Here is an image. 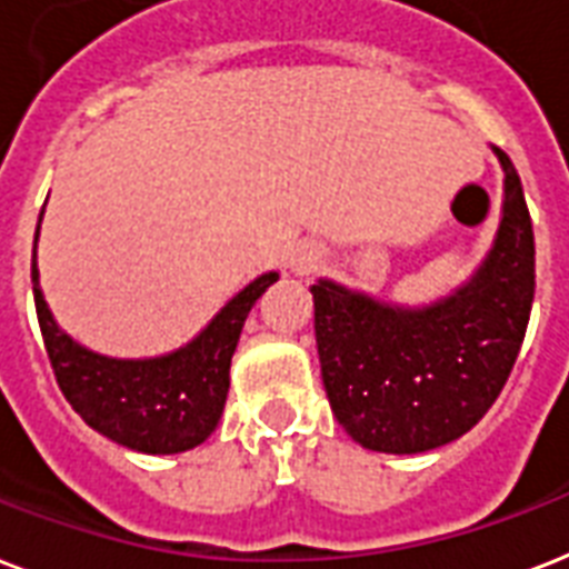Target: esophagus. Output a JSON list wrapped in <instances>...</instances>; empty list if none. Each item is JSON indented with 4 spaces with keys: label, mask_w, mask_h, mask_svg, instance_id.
<instances>
[{
    "label": "esophagus",
    "mask_w": 569,
    "mask_h": 569,
    "mask_svg": "<svg viewBox=\"0 0 569 569\" xmlns=\"http://www.w3.org/2000/svg\"><path fill=\"white\" fill-rule=\"evenodd\" d=\"M318 251H312V248H300L298 253L292 257V269L300 271V274H307V271H312L318 266Z\"/></svg>",
    "instance_id": "1"
}]
</instances>
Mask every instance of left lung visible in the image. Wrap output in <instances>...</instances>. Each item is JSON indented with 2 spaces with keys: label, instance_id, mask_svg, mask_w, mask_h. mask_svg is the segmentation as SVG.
<instances>
[{
  "label": "left lung",
  "instance_id": "1",
  "mask_svg": "<svg viewBox=\"0 0 569 569\" xmlns=\"http://www.w3.org/2000/svg\"><path fill=\"white\" fill-rule=\"evenodd\" d=\"M493 151L506 172L500 233L465 289L429 309H391L312 286L325 391L368 450L423 452L465 436L515 368L535 298V233L520 174Z\"/></svg>",
  "mask_w": 569,
  "mask_h": 569
}]
</instances>
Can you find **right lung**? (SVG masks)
<instances>
[{"label":"right lung","mask_w":569,"mask_h":569,"mask_svg":"<svg viewBox=\"0 0 569 569\" xmlns=\"http://www.w3.org/2000/svg\"><path fill=\"white\" fill-rule=\"evenodd\" d=\"M274 280L277 271H269L244 286L192 345L172 357L128 362L90 353L58 330L31 260L37 321L58 389L96 432L140 452L192 450L216 429L228 400L230 359L244 318Z\"/></svg>","instance_id":"obj_1"}]
</instances>
